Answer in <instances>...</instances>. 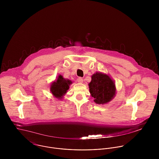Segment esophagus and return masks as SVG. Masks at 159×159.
Returning <instances> with one entry per match:
<instances>
[{
	"instance_id": "34e87169",
	"label": "esophagus",
	"mask_w": 159,
	"mask_h": 159,
	"mask_svg": "<svg viewBox=\"0 0 159 159\" xmlns=\"http://www.w3.org/2000/svg\"><path fill=\"white\" fill-rule=\"evenodd\" d=\"M77 81L78 83H82L83 82V79L81 78V77H78V79H77Z\"/></svg>"
}]
</instances>
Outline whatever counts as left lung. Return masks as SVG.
<instances>
[{"mask_svg": "<svg viewBox=\"0 0 159 159\" xmlns=\"http://www.w3.org/2000/svg\"><path fill=\"white\" fill-rule=\"evenodd\" d=\"M89 86L91 96L95 98L94 102L97 104L109 102L116 93L113 81L109 76L101 73H96L92 76Z\"/></svg>", "mask_w": 159, "mask_h": 159, "instance_id": "obj_1", "label": "left lung"}]
</instances>
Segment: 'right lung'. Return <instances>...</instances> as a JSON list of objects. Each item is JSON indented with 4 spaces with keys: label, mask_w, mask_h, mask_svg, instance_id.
<instances>
[{
    "label": "right lung",
    "mask_w": 159,
    "mask_h": 159,
    "mask_svg": "<svg viewBox=\"0 0 159 159\" xmlns=\"http://www.w3.org/2000/svg\"><path fill=\"white\" fill-rule=\"evenodd\" d=\"M71 83L70 80H66L62 76L59 75L57 81L51 84V91L54 97L57 98H61L68 90L69 86Z\"/></svg>",
    "instance_id": "1"
}]
</instances>
